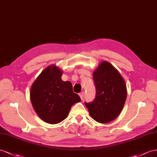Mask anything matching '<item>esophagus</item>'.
<instances>
[{"label":"esophagus","instance_id":"1","mask_svg":"<svg viewBox=\"0 0 157 157\" xmlns=\"http://www.w3.org/2000/svg\"><path fill=\"white\" fill-rule=\"evenodd\" d=\"M79 95L80 98H81V99H82L83 98V95H84V92H81V93H79Z\"/></svg>","mask_w":157,"mask_h":157}]
</instances>
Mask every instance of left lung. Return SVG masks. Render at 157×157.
<instances>
[{"label": "left lung", "instance_id": "obj_1", "mask_svg": "<svg viewBox=\"0 0 157 157\" xmlns=\"http://www.w3.org/2000/svg\"><path fill=\"white\" fill-rule=\"evenodd\" d=\"M96 87L94 101L86 103L90 115L100 123H109L121 112L127 99V86L119 71L103 61L93 73Z\"/></svg>", "mask_w": 157, "mask_h": 157}]
</instances>
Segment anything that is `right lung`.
I'll return each mask as SVG.
<instances>
[{"label": "right lung", "mask_w": 157, "mask_h": 157, "mask_svg": "<svg viewBox=\"0 0 157 157\" xmlns=\"http://www.w3.org/2000/svg\"><path fill=\"white\" fill-rule=\"evenodd\" d=\"M63 73L56 65L44 69L31 86L32 105L39 117L44 122L57 124L65 119L71 106L81 101L74 93L71 83L63 82Z\"/></svg>", "instance_id": "right-lung-1"}]
</instances>
